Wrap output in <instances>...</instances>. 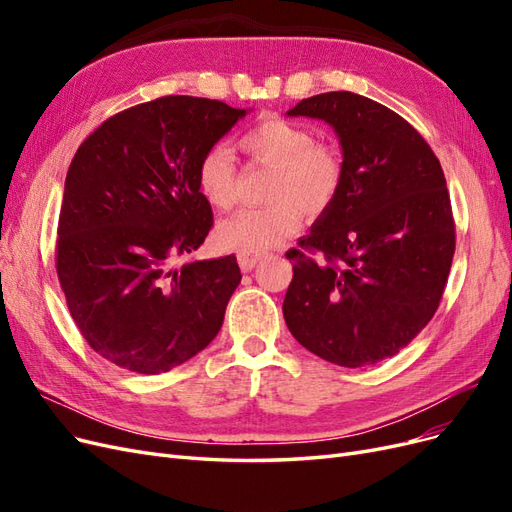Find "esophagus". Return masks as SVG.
Segmentation results:
<instances>
[{
  "label": "esophagus",
  "mask_w": 512,
  "mask_h": 512,
  "mask_svg": "<svg viewBox=\"0 0 512 512\" xmlns=\"http://www.w3.org/2000/svg\"><path fill=\"white\" fill-rule=\"evenodd\" d=\"M260 254H252V252H239L237 254V260H239V267L243 269V271H252L258 262H260Z\"/></svg>",
  "instance_id": "obj_1"
}]
</instances>
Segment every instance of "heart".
Returning a JSON list of instances; mask_svg holds the SVG:
<instances>
[{
    "instance_id": "1",
    "label": "heart",
    "mask_w": 512,
    "mask_h": 512,
    "mask_svg": "<svg viewBox=\"0 0 512 512\" xmlns=\"http://www.w3.org/2000/svg\"><path fill=\"white\" fill-rule=\"evenodd\" d=\"M241 149L256 162L275 166L265 207L243 209L218 226V241L230 250L260 254L282 245L309 215L327 211L342 190L339 153L318 143L312 130L284 117H267L241 138ZM200 194L215 209H230L239 198V166L226 145L209 147L196 168Z\"/></svg>"
}]
</instances>
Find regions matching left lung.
Segmentation results:
<instances>
[{
    "label": "left lung",
    "mask_w": 512,
    "mask_h": 512,
    "mask_svg": "<svg viewBox=\"0 0 512 512\" xmlns=\"http://www.w3.org/2000/svg\"><path fill=\"white\" fill-rule=\"evenodd\" d=\"M290 117L322 119L344 153L335 203L288 250L284 320L297 342L342 367L391 359L436 314L455 254V222L436 153L410 123L365 96L329 91Z\"/></svg>",
    "instance_id": "obj_1"
}]
</instances>
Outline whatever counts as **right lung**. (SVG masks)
Here are the masks:
<instances>
[{
    "label": "right lung",
    "mask_w": 512,
    "mask_h": 512,
    "mask_svg": "<svg viewBox=\"0 0 512 512\" xmlns=\"http://www.w3.org/2000/svg\"><path fill=\"white\" fill-rule=\"evenodd\" d=\"M245 113L166 96L106 119L74 153L55 265L72 320L106 361L156 376L220 333L241 282L237 258L175 260L213 226L198 162Z\"/></svg>",
    "instance_id": "1"
}]
</instances>
